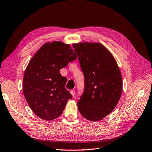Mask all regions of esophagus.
I'll list each match as a JSON object with an SVG mask.
<instances>
[{
    "label": "esophagus",
    "mask_w": 152,
    "mask_h": 152,
    "mask_svg": "<svg viewBox=\"0 0 152 152\" xmlns=\"http://www.w3.org/2000/svg\"><path fill=\"white\" fill-rule=\"evenodd\" d=\"M75 90H71L70 91V94H72V95L73 96V97H74V96H75Z\"/></svg>",
    "instance_id": "esophagus-1"
}]
</instances>
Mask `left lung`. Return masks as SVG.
<instances>
[{"label": "left lung", "instance_id": "obj_1", "mask_svg": "<svg viewBox=\"0 0 152 152\" xmlns=\"http://www.w3.org/2000/svg\"><path fill=\"white\" fill-rule=\"evenodd\" d=\"M73 47L84 76V90L77 102L88 121L102 120L112 112L121 98L123 79L112 53L99 42H79Z\"/></svg>", "mask_w": 152, "mask_h": 152}]
</instances>
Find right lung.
I'll return each mask as SVG.
<instances>
[{
  "label": "right lung",
  "instance_id": "1",
  "mask_svg": "<svg viewBox=\"0 0 152 152\" xmlns=\"http://www.w3.org/2000/svg\"><path fill=\"white\" fill-rule=\"evenodd\" d=\"M77 58L69 44L48 42L29 61L23 77V94L36 115L44 120L57 119L72 95L65 88L67 79L60 69Z\"/></svg>",
  "mask_w": 152,
  "mask_h": 152
}]
</instances>
